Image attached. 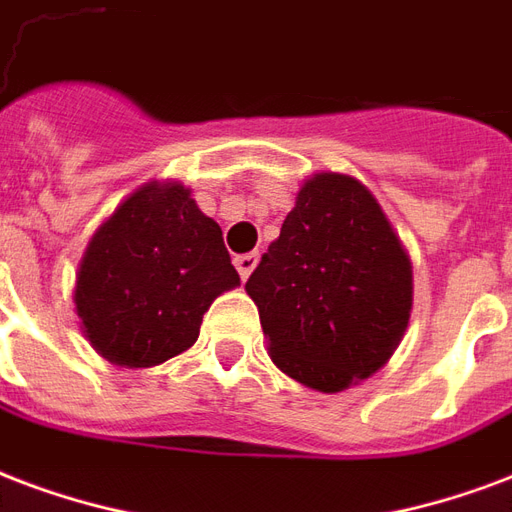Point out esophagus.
<instances>
[{"mask_svg": "<svg viewBox=\"0 0 512 512\" xmlns=\"http://www.w3.org/2000/svg\"><path fill=\"white\" fill-rule=\"evenodd\" d=\"M256 264H259V253H240V256H234V267H237L242 280H248V275L256 270Z\"/></svg>", "mask_w": 512, "mask_h": 512, "instance_id": "34e87169", "label": "esophagus"}]
</instances>
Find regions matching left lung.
Here are the masks:
<instances>
[{
  "label": "left lung",
  "mask_w": 512,
  "mask_h": 512,
  "mask_svg": "<svg viewBox=\"0 0 512 512\" xmlns=\"http://www.w3.org/2000/svg\"><path fill=\"white\" fill-rule=\"evenodd\" d=\"M267 353L302 386L337 394L386 367L413 313V264L361 180L315 172L245 283Z\"/></svg>",
  "instance_id": "1"
}]
</instances>
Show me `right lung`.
I'll return each instance as SVG.
<instances>
[{
  "mask_svg": "<svg viewBox=\"0 0 512 512\" xmlns=\"http://www.w3.org/2000/svg\"><path fill=\"white\" fill-rule=\"evenodd\" d=\"M240 286L221 226L180 180H151L91 234L75 275V313L99 356L156 367L197 343L202 315Z\"/></svg>",
  "mask_w": 512,
  "mask_h": 512,
  "instance_id": "1",
  "label": "right lung"
}]
</instances>
